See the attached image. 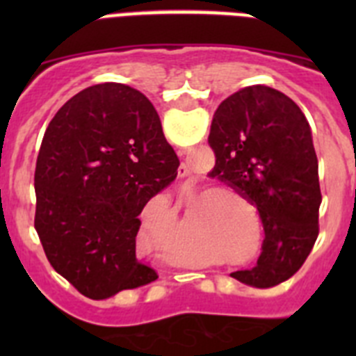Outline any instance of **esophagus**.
Listing matches in <instances>:
<instances>
[{
    "instance_id": "34e87169",
    "label": "esophagus",
    "mask_w": 356,
    "mask_h": 356,
    "mask_svg": "<svg viewBox=\"0 0 356 356\" xmlns=\"http://www.w3.org/2000/svg\"><path fill=\"white\" fill-rule=\"evenodd\" d=\"M178 176H181V178L188 176V165H187V163L181 162V165H180V168H178Z\"/></svg>"
}]
</instances>
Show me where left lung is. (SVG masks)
Here are the masks:
<instances>
[{
    "label": "left lung",
    "instance_id": "left-lung-1",
    "mask_svg": "<svg viewBox=\"0 0 356 356\" xmlns=\"http://www.w3.org/2000/svg\"><path fill=\"white\" fill-rule=\"evenodd\" d=\"M209 144L210 176L257 207L266 238L257 266L232 273L253 287L291 278L319 235V165L312 134L300 106L280 90L251 85L217 106Z\"/></svg>",
    "mask_w": 356,
    "mask_h": 356
}]
</instances>
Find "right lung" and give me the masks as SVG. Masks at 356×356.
Segmentation results:
<instances>
[{"mask_svg":"<svg viewBox=\"0 0 356 356\" xmlns=\"http://www.w3.org/2000/svg\"><path fill=\"white\" fill-rule=\"evenodd\" d=\"M155 106L122 83L72 96L46 128L35 229L58 275L90 300L155 282L135 253L140 212L178 175Z\"/></svg>","mask_w":356,"mask_h":356,"instance_id":"1","label":"right lung"}]
</instances>
